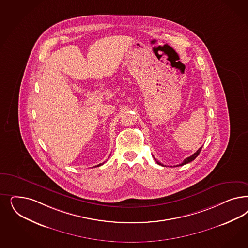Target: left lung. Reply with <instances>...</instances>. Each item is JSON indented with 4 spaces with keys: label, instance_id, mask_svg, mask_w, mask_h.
Here are the masks:
<instances>
[{
    "label": "left lung",
    "instance_id": "8db88e82",
    "mask_svg": "<svg viewBox=\"0 0 248 248\" xmlns=\"http://www.w3.org/2000/svg\"><path fill=\"white\" fill-rule=\"evenodd\" d=\"M202 147H201L200 149L197 151L196 152H194L193 154H192V156H190V157H188V158H186L185 160L181 163V164H179V165H176V166H183V165H184V164H187V163H189V162H191V161H192V160H194L198 155H199V153L201 152V150H202ZM154 158V157H153ZM154 160H156L157 161V163L158 164H160V165H162V166H164L162 163H160V161L159 160H156L155 158H154Z\"/></svg>",
    "mask_w": 248,
    "mask_h": 248
}]
</instances>
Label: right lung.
I'll use <instances>...</instances> for the list:
<instances>
[{"label":"right lung","instance_id":"add662e5","mask_svg":"<svg viewBox=\"0 0 248 248\" xmlns=\"http://www.w3.org/2000/svg\"><path fill=\"white\" fill-rule=\"evenodd\" d=\"M104 164V162L103 163H99L98 165H96V166H95V167H98V166H101V165H103Z\"/></svg>","mask_w":248,"mask_h":248}]
</instances>
